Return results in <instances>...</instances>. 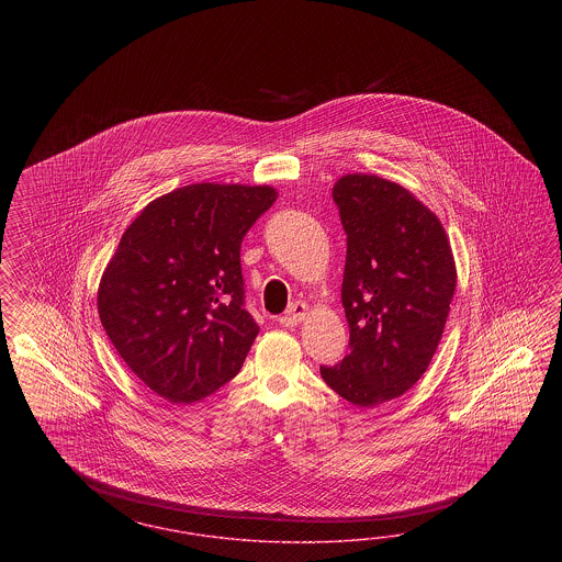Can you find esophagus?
<instances>
[{"instance_id":"obj_1","label":"esophagus","mask_w":562,"mask_h":562,"mask_svg":"<svg viewBox=\"0 0 562 562\" xmlns=\"http://www.w3.org/2000/svg\"><path fill=\"white\" fill-rule=\"evenodd\" d=\"M306 311H308V306H306L303 301L292 303V305L286 308V313L280 317V325H284V327H294V325L301 324V322L306 317Z\"/></svg>"}]
</instances>
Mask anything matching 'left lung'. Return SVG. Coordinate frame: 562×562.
<instances>
[{"instance_id":"left-lung-1","label":"left lung","mask_w":562,"mask_h":562,"mask_svg":"<svg viewBox=\"0 0 562 562\" xmlns=\"http://www.w3.org/2000/svg\"><path fill=\"white\" fill-rule=\"evenodd\" d=\"M331 195L348 245L341 305L350 352L322 376L346 402L374 408L428 369L456 292V261L441 221L408 189L355 172Z\"/></svg>"}]
</instances>
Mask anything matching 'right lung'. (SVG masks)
<instances>
[{"label": "right lung", "mask_w": 562, "mask_h": 562, "mask_svg": "<svg viewBox=\"0 0 562 562\" xmlns=\"http://www.w3.org/2000/svg\"><path fill=\"white\" fill-rule=\"evenodd\" d=\"M276 198L270 186L175 189L139 212L102 273L109 340L172 404L198 402L240 371L259 334L243 306L240 243Z\"/></svg>", "instance_id": "right-lung-1"}]
</instances>
